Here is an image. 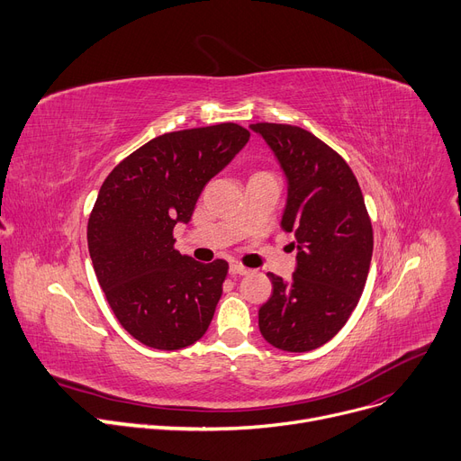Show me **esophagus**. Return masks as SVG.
Segmentation results:
<instances>
[{"instance_id":"1","label":"esophagus","mask_w":461,"mask_h":461,"mask_svg":"<svg viewBox=\"0 0 461 461\" xmlns=\"http://www.w3.org/2000/svg\"><path fill=\"white\" fill-rule=\"evenodd\" d=\"M249 272H250V270H249L247 267H242L240 263H230V274H231V276H237V274L242 276V274H249Z\"/></svg>"}]
</instances>
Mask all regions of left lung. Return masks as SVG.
Here are the masks:
<instances>
[{"label":"left lung","mask_w":461,"mask_h":461,"mask_svg":"<svg viewBox=\"0 0 461 461\" xmlns=\"http://www.w3.org/2000/svg\"><path fill=\"white\" fill-rule=\"evenodd\" d=\"M287 179L282 228L294 233L296 268L285 282L268 272L272 296L259 308L265 341L310 352L339 331L363 293L373 226L347 161L313 133L287 124H252Z\"/></svg>","instance_id":"obj_1"}]
</instances>
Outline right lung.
<instances>
[{
	"mask_svg": "<svg viewBox=\"0 0 461 461\" xmlns=\"http://www.w3.org/2000/svg\"><path fill=\"white\" fill-rule=\"evenodd\" d=\"M249 139L231 122L165 133L104 181L86 228L92 267L122 328L149 348H185L212 321L228 263L181 256L172 231Z\"/></svg>",
	"mask_w": 461,
	"mask_h": 461,
	"instance_id": "1",
	"label": "right lung"
}]
</instances>
